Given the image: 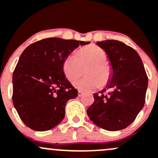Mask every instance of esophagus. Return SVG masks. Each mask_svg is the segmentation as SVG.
<instances>
[{
    "label": "esophagus",
    "instance_id": "esophagus-1",
    "mask_svg": "<svg viewBox=\"0 0 158 158\" xmlns=\"http://www.w3.org/2000/svg\"><path fill=\"white\" fill-rule=\"evenodd\" d=\"M82 95H83V92L80 90L78 91V96H79V97H82Z\"/></svg>",
    "mask_w": 158,
    "mask_h": 158
}]
</instances>
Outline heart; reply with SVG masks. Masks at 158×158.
Here are the masks:
<instances>
[{
    "mask_svg": "<svg viewBox=\"0 0 158 158\" xmlns=\"http://www.w3.org/2000/svg\"><path fill=\"white\" fill-rule=\"evenodd\" d=\"M105 51L95 44L82 48L77 54L73 53L64 59L63 71L66 79L73 82L82 73V67L89 65L85 74L87 76L74 82V86L83 92L104 87L112 77V69L107 63Z\"/></svg>",
    "mask_w": 158,
    "mask_h": 158,
    "instance_id": "b5f03b06",
    "label": "heart"
}]
</instances>
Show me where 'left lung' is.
<instances>
[{"label":"left lung","mask_w":158,"mask_h":158,"mask_svg":"<svg viewBox=\"0 0 158 158\" xmlns=\"http://www.w3.org/2000/svg\"><path fill=\"white\" fill-rule=\"evenodd\" d=\"M97 45L107 54L113 73L105 89L94 94L87 114L98 127L118 131L129 127L143 108L148 79L132 48L117 40L98 41Z\"/></svg>","instance_id":"8db88e82"}]
</instances>
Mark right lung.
<instances>
[{"label": "right lung", "instance_id": "1", "mask_svg": "<svg viewBox=\"0 0 158 158\" xmlns=\"http://www.w3.org/2000/svg\"><path fill=\"white\" fill-rule=\"evenodd\" d=\"M89 41L48 38L28 46L13 74V103L19 117L30 129L47 131L65 117V106L78 91L63 71L64 59Z\"/></svg>", "mask_w": 158, "mask_h": 158}]
</instances>
